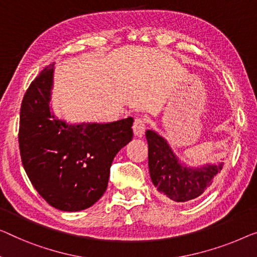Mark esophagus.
<instances>
[{
    "instance_id": "esophagus-1",
    "label": "esophagus",
    "mask_w": 257,
    "mask_h": 257,
    "mask_svg": "<svg viewBox=\"0 0 257 257\" xmlns=\"http://www.w3.org/2000/svg\"><path fill=\"white\" fill-rule=\"evenodd\" d=\"M145 125H147V120H145L144 117L137 116L135 118V121H134V125H133L134 134H135V136H137V137L143 136Z\"/></svg>"
}]
</instances>
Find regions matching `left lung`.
I'll return each instance as SVG.
<instances>
[{"label": "left lung", "mask_w": 257, "mask_h": 257, "mask_svg": "<svg viewBox=\"0 0 257 257\" xmlns=\"http://www.w3.org/2000/svg\"><path fill=\"white\" fill-rule=\"evenodd\" d=\"M149 145V172L159 196L187 202L204 193L220 173L224 163L190 167L181 163L167 141L153 130L145 133Z\"/></svg>", "instance_id": "left-lung-1"}]
</instances>
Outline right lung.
I'll return each mask as SVG.
<instances>
[{
	"instance_id": "obj_1",
	"label": "right lung",
	"mask_w": 257,
	"mask_h": 257,
	"mask_svg": "<svg viewBox=\"0 0 257 257\" xmlns=\"http://www.w3.org/2000/svg\"><path fill=\"white\" fill-rule=\"evenodd\" d=\"M54 63L24 94L19 117V151L40 196L62 211H80L100 198L114 157L133 140V117L109 123L69 124L52 112Z\"/></svg>"
}]
</instances>
